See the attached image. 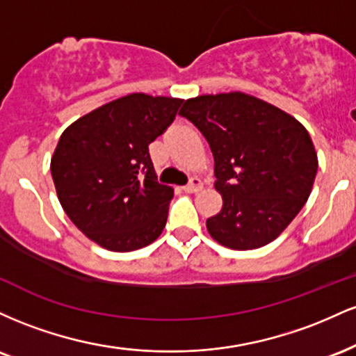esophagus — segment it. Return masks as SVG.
Here are the masks:
<instances>
[{"label": "esophagus", "mask_w": 356, "mask_h": 356, "mask_svg": "<svg viewBox=\"0 0 356 356\" xmlns=\"http://www.w3.org/2000/svg\"><path fill=\"white\" fill-rule=\"evenodd\" d=\"M202 189V181L197 177H192L187 186H184V191L189 192V194H194V192H199Z\"/></svg>", "instance_id": "obj_1"}]
</instances>
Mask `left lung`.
<instances>
[{
  "instance_id": "1",
  "label": "left lung",
  "mask_w": 356,
  "mask_h": 356,
  "mask_svg": "<svg viewBox=\"0 0 356 356\" xmlns=\"http://www.w3.org/2000/svg\"><path fill=\"white\" fill-rule=\"evenodd\" d=\"M214 155L222 209L206 220L212 239L248 251L266 246L308 201L318 170L312 137L295 117L241 92L184 102Z\"/></svg>"
}]
</instances>
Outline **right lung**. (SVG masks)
I'll use <instances>...</instances> for the list:
<instances>
[{
  "label": "right lung",
  "instance_id": "add662e5",
  "mask_svg": "<svg viewBox=\"0 0 356 356\" xmlns=\"http://www.w3.org/2000/svg\"><path fill=\"white\" fill-rule=\"evenodd\" d=\"M181 105L172 97L132 93L61 134L50 167L58 201L99 246L134 251L165 227L174 191L157 182L149 144L172 124Z\"/></svg>",
  "mask_w": 356,
  "mask_h": 356
}]
</instances>
